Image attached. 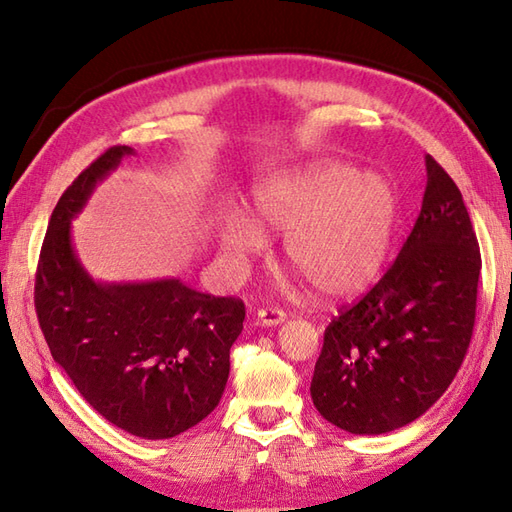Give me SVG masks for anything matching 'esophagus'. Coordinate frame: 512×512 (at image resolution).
Here are the masks:
<instances>
[{
	"label": "esophagus",
	"mask_w": 512,
	"mask_h": 512,
	"mask_svg": "<svg viewBox=\"0 0 512 512\" xmlns=\"http://www.w3.org/2000/svg\"><path fill=\"white\" fill-rule=\"evenodd\" d=\"M255 321H257V325H262V328H275V325H281L286 321V312L279 310V308L259 310Z\"/></svg>",
	"instance_id": "esophagus-1"
}]
</instances>
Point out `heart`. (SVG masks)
Returning a JSON list of instances; mask_svg holds the SVG:
<instances>
[{
	"instance_id": "heart-1",
	"label": "heart",
	"mask_w": 512,
	"mask_h": 512,
	"mask_svg": "<svg viewBox=\"0 0 512 512\" xmlns=\"http://www.w3.org/2000/svg\"><path fill=\"white\" fill-rule=\"evenodd\" d=\"M250 213L220 222V244L235 259L255 257L273 231L286 235V264L328 299L361 295L383 273L398 222V195L378 173L343 160H314L259 180Z\"/></svg>"
}]
</instances>
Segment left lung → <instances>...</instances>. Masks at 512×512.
<instances>
[{"label":"left lung","mask_w":512,"mask_h":512,"mask_svg":"<svg viewBox=\"0 0 512 512\" xmlns=\"http://www.w3.org/2000/svg\"><path fill=\"white\" fill-rule=\"evenodd\" d=\"M422 209L396 262L323 334L310 396L347 433L380 436L420 418L469 350L482 257L460 189L424 156Z\"/></svg>","instance_id":"1"}]
</instances>
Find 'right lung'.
Instances as JSON below:
<instances>
[{
  "instance_id": "obj_1",
  "label": "right lung",
  "mask_w": 512,
  "mask_h": 512,
  "mask_svg": "<svg viewBox=\"0 0 512 512\" xmlns=\"http://www.w3.org/2000/svg\"><path fill=\"white\" fill-rule=\"evenodd\" d=\"M134 154L125 145L107 149L59 198L39 255L35 308L54 363L79 394L118 429L167 440L220 402L246 308L180 279L110 284L85 270L72 220L96 184Z\"/></svg>"
}]
</instances>
